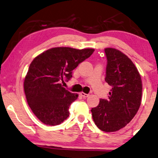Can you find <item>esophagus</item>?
<instances>
[{"label":"esophagus","mask_w":158,"mask_h":158,"mask_svg":"<svg viewBox=\"0 0 158 158\" xmlns=\"http://www.w3.org/2000/svg\"><path fill=\"white\" fill-rule=\"evenodd\" d=\"M81 95L83 96L84 98H86V97H88V96H89V94H85L84 92H81Z\"/></svg>","instance_id":"esophagus-1"}]
</instances>
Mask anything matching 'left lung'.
<instances>
[{"instance_id": "8db88e82", "label": "left lung", "mask_w": 158, "mask_h": 158, "mask_svg": "<svg viewBox=\"0 0 158 158\" xmlns=\"http://www.w3.org/2000/svg\"><path fill=\"white\" fill-rule=\"evenodd\" d=\"M104 50L107 57L105 81L111 86L109 99H100L99 104L91 111L100 130L116 132L124 128L137 114L143 84L139 72L128 56L115 48Z\"/></svg>"}]
</instances>
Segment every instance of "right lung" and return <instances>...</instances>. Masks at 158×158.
Segmentation results:
<instances>
[{"mask_svg": "<svg viewBox=\"0 0 158 158\" xmlns=\"http://www.w3.org/2000/svg\"><path fill=\"white\" fill-rule=\"evenodd\" d=\"M94 49H77L67 47L53 48L37 55L24 79V91L28 105L42 123L49 126L62 123L69 116V108L79 95L64 87L72 71L89 58Z\"/></svg>", "mask_w": 158, "mask_h": 158, "instance_id": "right-lung-1", "label": "right lung"}]
</instances>
